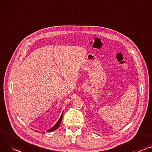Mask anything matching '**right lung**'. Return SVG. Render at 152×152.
<instances>
[{
  "mask_svg": "<svg viewBox=\"0 0 152 152\" xmlns=\"http://www.w3.org/2000/svg\"><path fill=\"white\" fill-rule=\"evenodd\" d=\"M62 117H63V113H62V114L61 115V116L60 117V118H59V119L58 120V121L57 122V123H56V124H55V125H54L53 127H51L50 129H49V130H48V132H53V131L55 130H56V129L60 126V124H61V121H62Z\"/></svg>",
  "mask_w": 152,
  "mask_h": 152,
  "instance_id": "obj_1",
  "label": "right lung"
}]
</instances>
